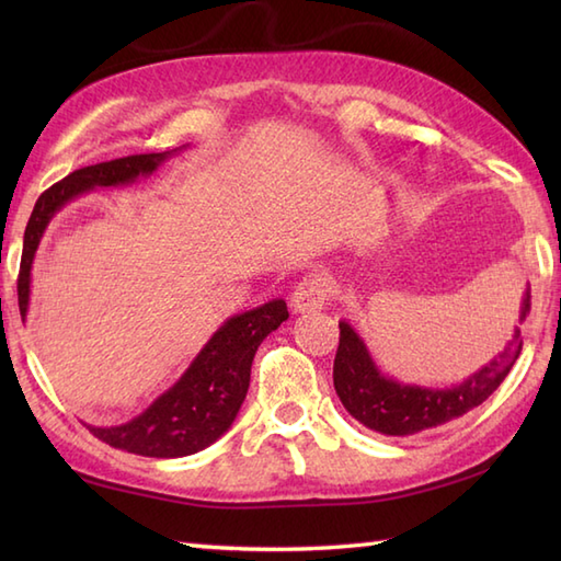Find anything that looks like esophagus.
I'll return each mask as SVG.
<instances>
[{
	"label": "esophagus",
	"mask_w": 561,
	"mask_h": 561,
	"mask_svg": "<svg viewBox=\"0 0 561 561\" xmlns=\"http://www.w3.org/2000/svg\"><path fill=\"white\" fill-rule=\"evenodd\" d=\"M330 279L323 274H308L299 287L291 291V311L294 313H311L323 308L330 299Z\"/></svg>",
	"instance_id": "obj_1"
}]
</instances>
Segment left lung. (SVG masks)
Instances as JSON below:
<instances>
[{
  "label": "left lung",
  "instance_id": "1",
  "mask_svg": "<svg viewBox=\"0 0 561 561\" xmlns=\"http://www.w3.org/2000/svg\"><path fill=\"white\" fill-rule=\"evenodd\" d=\"M530 313V287L523 294L520 323ZM523 347L520 328L494 359L453 388L398 383L378 371L364 340L350 323H340V347L332 366L335 390L356 422L386 436H412L458 420L482 404L504 383Z\"/></svg>",
  "mask_w": 561,
  "mask_h": 561
}]
</instances>
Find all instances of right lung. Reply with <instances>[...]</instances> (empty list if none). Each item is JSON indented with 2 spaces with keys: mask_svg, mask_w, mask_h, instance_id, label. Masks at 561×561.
Returning a JSON list of instances; mask_svg holds the SVG:
<instances>
[{
  "mask_svg": "<svg viewBox=\"0 0 561 561\" xmlns=\"http://www.w3.org/2000/svg\"><path fill=\"white\" fill-rule=\"evenodd\" d=\"M163 153H135L115 161H103L69 173L47 187L35 202L23 233V253L19 267V308L26 320L31 296V267L35 250L47 224L71 197L93 187H115L135 183L139 175H151L169 159ZM289 318L287 304L274 299L253 311L238 313L214 332L187 371L173 388L153 400L149 408L121 426H89V432L113 448L147 458H183L214 444L229 432L250 386L253 356L272 330Z\"/></svg>",
  "mask_w": 561,
  "mask_h": 561,
  "instance_id": "right-lung-1",
  "label": "right lung"
}]
</instances>
